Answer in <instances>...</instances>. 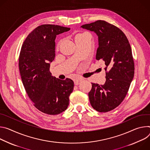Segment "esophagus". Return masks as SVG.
<instances>
[{"mask_svg": "<svg viewBox=\"0 0 150 150\" xmlns=\"http://www.w3.org/2000/svg\"><path fill=\"white\" fill-rule=\"evenodd\" d=\"M83 80V79H81V78H76V79H75L74 80V85H79L80 83Z\"/></svg>", "mask_w": 150, "mask_h": 150, "instance_id": "esophagus-1", "label": "esophagus"}]
</instances>
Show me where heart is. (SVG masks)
Masks as SVG:
<instances>
[{"mask_svg": "<svg viewBox=\"0 0 150 150\" xmlns=\"http://www.w3.org/2000/svg\"><path fill=\"white\" fill-rule=\"evenodd\" d=\"M84 34H86V33H81V34H78V35H76V37H77V36H81V35H84Z\"/></svg>", "mask_w": 150, "mask_h": 150, "instance_id": "1", "label": "heart"}]
</instances>
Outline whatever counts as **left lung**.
Returning a JSON list of instances; mask_svg holds the SVG:
<instances>
[{"label": "left lung", "instance_id": "left-lung-1", "mask_svg": "<svg viewBox=\"0 0 150 150\" xmlns=\"http://www.w3.org/2000/svg\"><path fill=\"white\" fill-rule=\"evenodd\" d=\"M81 28L94 32L98 38L96 59L105 65L106 81L99 85L92 83L89 92L91 105L101 112L119 106L125 98L134 77V62L129 42L124 33L105 21L98 20Z\"/></svg>", "mask_w": 150, "mask_h": 150}]
</instances>
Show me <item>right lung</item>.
I'll use <instances>...</instances> for the list:
<instances>
[{"mask_svg":"<svg viewBox=\"0 0 150 150\" xmlns=\"http://www.w3.org/2000/svg\"><path fill=\"white\" fill-rule=\"evenodd\" d=\"M70 28L52 24L36 27L24 40L19 57V69L25 91L39 111L50 115L67 108L74 82L60 80L49 71L55 57V39Z\"/></svg>","mask_w":150,"mask_h":150,"instance_id":"1","label":"right lung"}]
</instances>
